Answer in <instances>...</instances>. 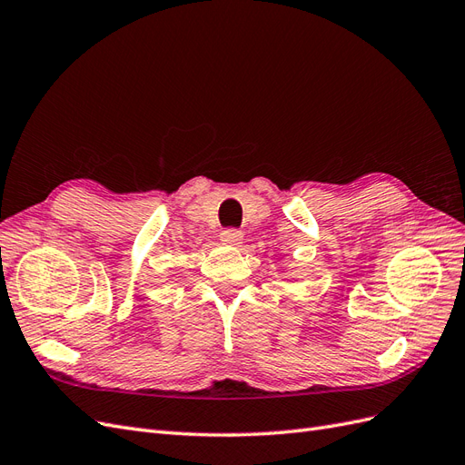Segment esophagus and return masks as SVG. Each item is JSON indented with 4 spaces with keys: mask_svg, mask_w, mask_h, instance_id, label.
I'll use <instances>...</instances> for the list:
<instances>
[{
    "mask_svg": "<svg viewBox=\"0 0 465 465\" xmlns=\"http://www.w3.org/2000/svg\"><path fill=\"white\" fill-rule=\"evenodd\" d=\"M221 241L224 242V244H238L242 241V231H238V229H224L223 232H221Z\"/></svg>",
    "mask_w": 465,
    "mask_h": 465,
    "instance_id": "34e87169",
    "label": "esophagus"
}]
</instances>
